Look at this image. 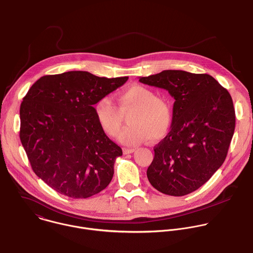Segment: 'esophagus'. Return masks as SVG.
I'll return each mask as SVG.
<instances>
[{"label":"esophagus","mask_w":253,"mask_h":253,"mask_svg":"<svg viewBox=\"0 0 253 253\" xmlns=\"http://www.w3.org/2000/svg\"><path fill=\"white\" fill-rule=\"evenodd\" d=\"M135 152V149H128V148H123V153L124 155H128V154H132Z\"/></svg>","instance_id":"1"}]
</instances>
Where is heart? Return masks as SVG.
Returning a JSON list of instances; mask_svg holds the SVG:
<instances>
[{"mask_svg": "<svg viewBox=\"0 0 253 253\" xmlns=\"http://www.w3.org/2000/svg\"><path fill=\"white\" fill-rule=\"evenodd\" d=\"M120 109L108 97L100 98L94 105L96 119L102 130L115 136L119 132L123 115L128 117L126 127L119 135L125 145H136L146 139L158 141L165 137L171 124V108L167 99L143 85L135 84L117 93Z\"/></svg>", "mask_w": 253, "mask_h": 253, "instance_id": "b5f03b06", "label": "heart"}]
</instances>
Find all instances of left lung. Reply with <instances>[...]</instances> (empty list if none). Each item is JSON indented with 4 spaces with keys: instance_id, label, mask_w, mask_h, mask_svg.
I'll use <instances>...</instances> for the list:
<instances>
[{
    "instance_id": "1",
    "label": "left lung",
    "mask_w": 253,
    "mask_h": 253,
    "mask_svg": "<svg viewBox=\"0 0 253 253\" xmlns=\"http://www.w3.org/2000/svg\"><path fill=\"white\" fill-rule=\"evenodd\" d=\"M139 82L165 88L175 99L171 130L154 148L148 179L164 194H189L226 160L236 126L232 96L207 74L165 70Z\"/></svg>"
}]
</instances>
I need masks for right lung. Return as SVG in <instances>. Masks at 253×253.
Wrapping results in <instances>:
<instances>
[{
  "label": "right lung",
  "mask_w": 253,
  "mask_h": 253,
  "mask_svg": "<svg viewBox=\"0 0 253 253\" xmlns=\"http://www.w3.org/2000/svg\"><path fill=\"white\" fill-rule=\"evenodd\" d=\"M127 80L71 71L41 77L23 97L22 147L35 174L55 191L81 199L110 183L122 150L100 127L93 105Z\"/></svg>",
  "instance_id": "right-lung-1"
}]
</instances>
